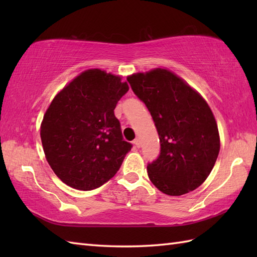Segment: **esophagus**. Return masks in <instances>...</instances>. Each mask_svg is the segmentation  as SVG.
<instances>
[{
	"instance_id": "esophagus-1",
	"label": "esophagus",
	"mask_w": 257,
	"mask_h": 257,
	"mask_svg": "<svg viewBox=\"0 0 257 257\" xmlns=\"http://www.w3.org/2000/svg\"><path fill=\"white\" fill-rule=\"evenodd\" d=\"M134 145H135L136 147H137V148H140V140H139V139H135Z\"/></svg>"
}]
</instances>
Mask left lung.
<instances>
[{"label":"left lung","instance_id":"8db88e82","mask_svg":"<svg viewBox=\"0 0 257 257\" xmlns=\"http://www.w3.org/2000/svg\"><path fill=\"white\" fill-rule=\"evenodd\" d=\"M145 102L160 139V155L147 167L150 181L168 195L193 191L209 177L220 151L219 129L198 91L168 69L127 78Z\"/></svg>","mask_w":257,"mask_h":257}]
</instances>
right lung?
Instances as JSON below:
<instances>
[{
	"label": "right lung",
	"mask_w": 257,
	"mask_h": 257,
	"mask_svg": "<svg viewBox=\"0 0 257 257\" xmlns=\"http://www.w3.org/2000/svg\"><path fill=\"white\" fill-rule=\"evenodd\" d=\"M127 81L98 68L78 75L54 98L41 124L46 160L69 187L90 191L109 181L133 145L122 138L114 108Z\"/></svg>",
	"instance_id": "right-lung-1"
}]
</instances>
